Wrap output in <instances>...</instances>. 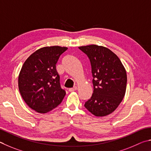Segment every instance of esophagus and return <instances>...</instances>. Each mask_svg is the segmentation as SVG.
I'll return each mask as SVG.
<instances>
[{"label":"esophagus","mask_w":151,"mask_h":151,"mask_svg":"<svg viewBox=\"0 0 151 151\" xmlns=\"http://www.w3.org/2000/svg\"><path fill=\"white\" fill-rule=\"evenodd\" d=\"M77 89H78V88L76 86H75V87H73V88H70L69 89V91H70V92H71V91H76L77 90Z\"/></svg>","instance_id":"obj_1"}]
</instances>
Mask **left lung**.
<instances>
[{
	"label": "left lung",
	"mask_w": 151,
	"mask_h": 151,
	"mask_svg": "<svg viewBox=\"0 0 151 151\" xmlns=\"http://www.w3.org/2000/svg\"><path fill=\"white\" fill-rule=\"evenodd\" d=\"M88 55L91 66L93 93L84 106L97 117L117 109L125 96L127 73L119 58L111 50L92 44L79 47Z\"/></svg>",
	"instance_id": "8db88e82"
}]
</instances>
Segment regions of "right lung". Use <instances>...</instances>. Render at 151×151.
<instances>
[{
    "mask_svg": "<svg viewBox=\"0 0 151 151\" xmlns=\"http://www.w3.org/2000/svg\"><path fill=\"white\" fill-rule=\"evenodd\" d=\"M66 47L47 46L32 54L18 76V89L24 101L31 109L46 113L62 103L65 96L61 88L55 64Z\"/></svg>",
    "mask_w": 151,
    "mask_h": 151,
    "instance_id": "add662e5",
    "label": "right lung"
}]
</instances>
